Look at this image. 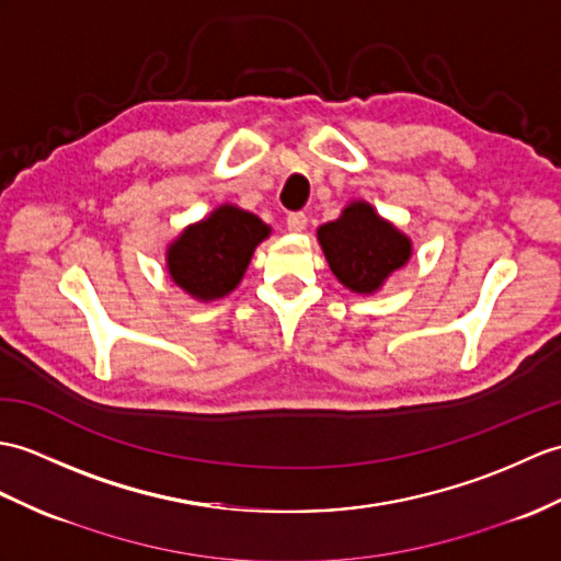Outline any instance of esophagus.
<instances>
[{"label":"esophagus","mask_w":561,"mask_h":561,"mask_svg":"<svg viewBox=\"0 0 561 561\" xmlns=\"http://www.w3.org/2000/svg\"><path fill=\"white\" fill-rule=\"evenodd\" d=\"M308 225V217L304 213H291L289 217H286V227H289V231L294 233H301Z\"/></svg>","instance_id":"esophagus-1"}]
</instances>
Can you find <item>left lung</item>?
I'll return each mask as SVG.
<instances>
[{
  "label": "left lung",
  "instance_id": "1",
  "mask_svg": "<svg viewBox=\"0 0 561 561\" xmlns=\"http://www.w3.org/2000/svg\"><path fill=\"white\" fill-rule=\"evenodd\" d=\"M318 241L334 277L356 294H375L411 257V239L366 201L348 203L340 217L322 225Z\"/></svg>",
  "mask_w": 561,
  "mask_h": 561
}]
</instances>
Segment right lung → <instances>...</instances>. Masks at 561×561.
Wrapping results in <instances>:
<instances>
[{
  "mask_svg": "<svg viewBox=\"0 0 561 561\" xmlns=\"http://www.w3.org/2000/svg\"><path fill=\"white\" fill-rule=\"evenodd\" d=\"M270 227L237 205H219L215 213L179 233L167 249V270L186 294L215 301L237 289L255 245L270 237Z\"/></svg>",
  "mask_w": 561,
  "mask_h": 561,
  "instance_id": "right-lung-1",
  "label": "right lung"
}]
</instances>
